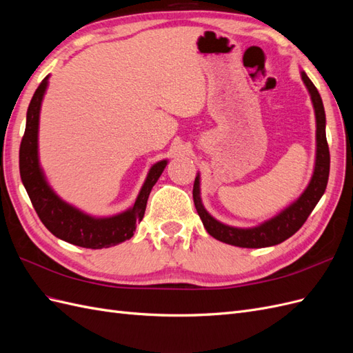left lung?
Returning a JSON list of instances; mask_svg holds the SVG:
<instances>
[{"label": "left lung", "mask_w": 353, "mask_h": 353, "mask_svg": "<svg viewBox=\"0 0 353 353\" xmlns=\"http://www.w3.org/2000/svg\"><path fill=\"white\" fill-rule=\"evenodd\" d=\"M301 77L305 87L311 95L315 122H316V153H315V166L311 181L303 193L299 196L292 205H288L280 213H276L271 219L265 221L259 225L250 228H239L227 225L218 219L213 218L210 213L203 206L200 197V174H197L193 187V199L194 206L197 209L199 216L203 222V227L210 234L213 239L222 243H227L237 248L248 249H259L270 248V245L280 244L301 228L311 212L316 206L319 199L323 197L328 183L330 174V152L325 137V112L324 104L318 90L312 81L307 78V74L301 70Z\"/></svg>", "instance_id": "obj_1"}]
</instances>
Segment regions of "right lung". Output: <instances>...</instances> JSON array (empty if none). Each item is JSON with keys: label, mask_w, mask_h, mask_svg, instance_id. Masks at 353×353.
I'll use <instances>...</instances> for the list:
<instances>
[{"label": "right lung", "mask_w": 353, "mask_h": 353, "mask_svg": "<svg viewBox=\"0 0 353 353\" xmlns=\"http://www.w3.org/2000/svg\"><path fill=\"white\" fill-rule=\"evenodd\" d=\"M48 78L50 74L42 79L29 103L25 135L19 152L20 178H22L32 205L51 234L79 248L103 249L130 240L134 236L137 223L144 216L148 196L165 170L168 159L160 160L150 168L134 205L117 215L103 218L91 216L61 200L50 187L38 154L39 113L48 87Z\"/></svg>", "instance_id": "add662e5"}]
</instances>
